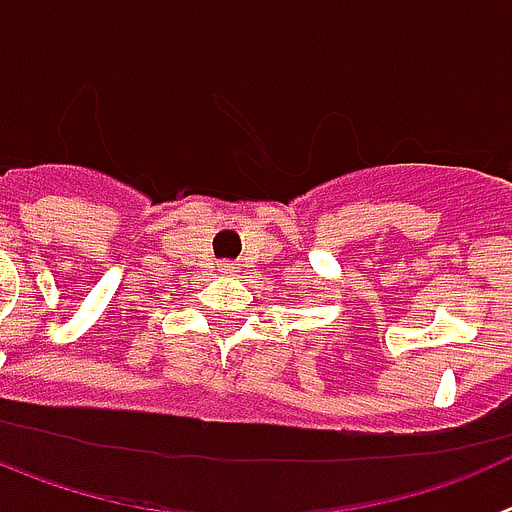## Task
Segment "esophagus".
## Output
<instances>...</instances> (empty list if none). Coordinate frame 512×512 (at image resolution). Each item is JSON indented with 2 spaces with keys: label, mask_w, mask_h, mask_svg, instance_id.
Returning <instances> with one entry per match:
<instances>
[{
  "label": "esophagus",
  "mask_w": 512,
  "mask_h": 512,
  "mask_svg": "<svg viewBox=\"0 0 512 512\" xmlns=\"http://www.w3.org/2000/svg\"><path fill=\"white\" fill-rule=\"evenodd\" d=\"M235 269H238V266L230 264V261H223V264H217V271H220V274H233Z\"/></svg>",
  "instance_id": "esophagus-1"
}]
</instances>
